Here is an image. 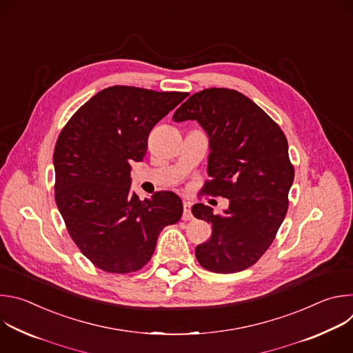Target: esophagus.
I'll return each mask as SVG.
<instances>
[{
  "label": "esophagus",
  "mask_w": 353,
  "mask_h": 353,
  "mask_svg": "<svg viewBox=\"0 0 353 353\" xmlns=\"http://www.w3.org/2000/svg\"><path fill=\"white\" fill-rule=\"evenodd\" d=\"M192 214H191V204L188 201H184L183 203V221H191Z\"/></svg>",
  "instance_id": "34e87169"
}]
</instances>
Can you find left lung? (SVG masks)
I'll return each instance as SVG.
<instances>
[{
    "instance_id": "left-lung-1",
    "label": "left lung",
    "mask_w": 353,
    "mask_h": 353,
    "mask_svg": "<svg viewBox=\"0 0 353 353\" xmlns=\"http://www.w3.org/2000/svg\"><path fill=\"white\" fill-rule=\"evenodd\" d=\"M173 120H196L208 132L210 180L203 192L229 199L228 211L218 215L204 204L192 207L195 218L212 225L195 257L216 274L247 270L270 248L288 212L294 179L288 139L253 100L228 88L191 94Z\"/></svg>"
}]
</instances>
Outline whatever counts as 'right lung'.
<instances>
[{
  "mask_svg": "<svg viewBox=\"0 0 353 353\" xmlns=\"http://www.w3.org/2000/svg\"><path fill=\"white\" fill-rule=\"evenodd\" d=\"M187 97L116 85L97 92L61 130L54 148V198L81 253L110 274L141 270L159 233L179 222L183 203L173 191L141 201L132 194L131 162H141L148 135Z\"/></svg>",
  "mask_w": 353,
  "mask_h": 353,
  "instance_id": "add662e5",
  "label": "right lung"
}]
</instances>
